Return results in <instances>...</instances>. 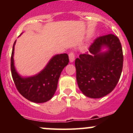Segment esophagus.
<instances>
[{"label": "esophagus", "instance_id": "obj_1", "mask_svg": "<svg viewBox=\"0 0 133 133\" xmlns=\"http://www.w3.org/2000/svg\"><path fill=\"white\" fill-rule=\"evenodd\" d=\"M69 61L70 62H73V61L75 60V53L74 52L71 51L70 53H69Z\"/></svg>", "mask_w": 133, "mask_h": 133}]
</instances>
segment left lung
<instances>
[{"label": "left lung", "instance_id": "obj_1", "mask_svg": "<svg viewBox=\"0 0 133 133\" xmlns=\"http://www.w3.org/2000/svg\"><path fill=\"white\" fill-rule=\"evenodd\" d=\"M108 48L103 52L101 49ZM75 60L76 81L85 96L100 98L116 87L123 68L122 48L116 36L109 34L98 37L89 48Z\"/></svg>", "mask_w": 133, "mask_h": 133}]
</instances>
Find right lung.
Wrapping results in <instances>:
<instances>
[{"label": "right lung", "mask_w": 133, "mask_h": 133, "mask_svg": "<svg viewBox=\"0 0 133 133\" xmlns=\"http://www.w3.org/2000/svg\"><path fill=\"white\" fill-rule=\"evenodd\" d=\"M15 41L11 57V71L15 86L18 92L29 101L44 103L54 95L57 88L62 71L69 63L66 53L52 57L46 66L39 73L29 77H22L17 73L14 65Z\"/></svg>", "instance_id": "obj_1"}]
</instances>
